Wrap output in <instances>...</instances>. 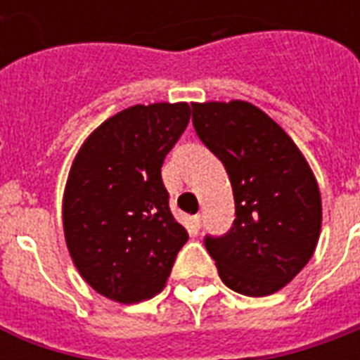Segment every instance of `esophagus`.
<instances>
[{"label": "esophagus", "instance_id": "1", "mask_svg": "<svg viewBox=\"0 0 360 360\" xmlns=\"http://www.w3.org/2000/svg\"><path fill=\"white\" fill-rule=\"evenodd\" d=\"M191 228H193V230H195V232H198L199 228H201V217H199V214H195V217H191Z\"/></svg>", "mask_w": 360, "mask_h": 360}]
</instances>
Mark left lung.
Wrapping results in <instances>:
<instances>
[{"label": "left lung", "instance_id": "1", "mask_svg": "<svg viewBox=\"0 0 360 360\" xmlns=\"http://www.w3.org/2000/svg\"><path fill=\"white\" fill-rule=\"evenodd\" d=\"M199 140L224 165L236 219L224 236H205L230 290L263 297L297 276L319 243V184L288 134L248 101L191 103Z\"/></svg>", "mask_w": 360, "mask_h": 360}]
</instances>
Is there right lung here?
<instances>
[{"label": "right lung", "mask_w": 360, "mask_h": 360, "mask_svg": "<svg viewBox=\"0 0 360 360\" xmlns=\"http://www.w3.org/2000/svg\"><path fill=\"white\" fill-rule=\"evenodd\" d=\"M190 117L188 103L128 107L90 134L70 167L67 248L84 280L117 303L157 295L188 241L170 212L161 167Z\"/></svg>", "instance_id": "1"}]
</instances>
